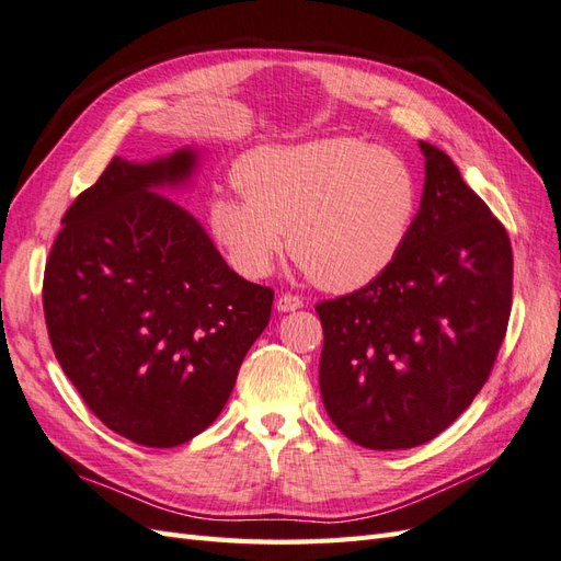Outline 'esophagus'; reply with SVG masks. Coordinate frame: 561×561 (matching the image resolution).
Listing matches in <instances>:
<instances>
[{
    "label": "esophagus",
    "instance_id": "obj_1",
    "mask_svg": "<svg viewBox=\"0 0 561 561\" xmlns=\"http://www.w3.org/2000/svg\"><path fill=\"white\" fill-rule=\"evenodd\" d=\"M275 308H277L279 312H294V310H300V308H304V298H300V296H294V294H282V296L277 298Z\"/></svg>",
    "mask_w": 561,
    "mask_h": 561
}]
</instances>
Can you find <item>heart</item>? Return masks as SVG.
Returning a JSON list of instances; mask_svg holds the SVG:
<instances>
[{
    "mask_svg": "<svg viewBox=\"0 0 561 561\" xmlns=\"http://www.w3.org/2000/svg\"><path fill=\"white\" fill-rule=\"evenodd\" d=\"M243 196L208 208L215 243L239 275L261 279L286 249L327 291L379 279L403 251L420 184L403 156L355 137L270 144L232 172Z\"/></svg>",
    "mask_w": 561,
    "mask_h": 561,
    "instance_id": "1",
    "label": "heart"
}]
</instances>
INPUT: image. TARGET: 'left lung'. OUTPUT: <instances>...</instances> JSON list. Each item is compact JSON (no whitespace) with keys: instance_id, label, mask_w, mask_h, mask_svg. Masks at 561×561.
Instances as JSON below:
<instances>
[{"instance_id":"1","label":"left lung","mask_w":561,"mask_h":561,"mask_svg":"<svg viewBox=\"0 0 561 561\" xmlns=\"http://www.w3.org/2000/svg\"><path fill=\"white\" fill-rule=\"evenodd\" d=\"M420 149L424 194L396 263L314 306L322 403L369 450L414 448L448 428L491 375L512 310L507 229L448 153Z\"/></svg>"}]
</instances>
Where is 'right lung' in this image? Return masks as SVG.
<instances>
[{"label":"right lung","mask_w":561,"mask_h":561,"mask_svg":"<svg viewBox=\"0 0 561 561\" xmlns=\"http://www.w3.org/2000/svg\"><path fill=\"white\" fill-rule=\"evenodd\" d=\"M196 163L194 149L113 158L66 210L42 286L66 377L111 431L147 448H175L215 422L275 298L158 194L190 182Z\"/></svg>","instance_id":"right-lung-1"}]
</instances>
